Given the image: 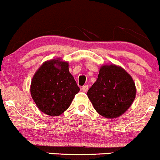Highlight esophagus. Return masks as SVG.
I'll use <instances>...</instances> for the list:
<instances>
[{
    "label": "esophagus",
    "instance_id": "esophagus-1",
    "mask_svg": "<svg viewBox=\"0 0 160 160\" xmlns=\"http://www.w3.org/2000/svg\"><path fill=\"white\" fill-rule=\"evenodd\" d=\"M88 89H89V86L88 85H85L82 86V90L83 92H87Z\"/></svg>",
    "mask_w": 160,
    "mask_h": 160
}]
</instances>
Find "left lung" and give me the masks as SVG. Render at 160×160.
Instances as JSON below:
<instances>
[{"mask_svg": "<svg viewBox=\"0 0 160 160\" xmlns=\"http://www.w3.org/2000/svg\"><path fill=\"white\" fill-rule=\"evenodd\" d=\"M136 95L132 78L122 68L104 65L98 79L87 92L95 110L106 118H116L126 111Z\"/></svg>", "mask_w": 160, "mask_h": 160, "instance_id": "left-lung-1", "label": "left lung"}]
</instances>
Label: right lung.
Returning <instances> with one entry per match:
<instances>
[{"label": "right lung", "mask_w": 160, "mask_h": 160, "mask_svg": "<svg viewBox=\"0 0 160 160\" xmlns=\"http://www.w3.org/2000/svg\"><path fill=\"white\" fill-rule=\"evenodd\" d=\"M80 88L69 72L68 63L53 59L45 62L32 79L31 94L38 108L58 116L69 108Z\"/></svg>", "instance_id": "obj_1"}]
</instances>
